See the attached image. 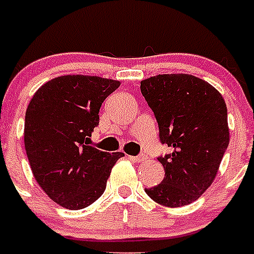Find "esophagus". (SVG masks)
I'll use <instances>...</instances> for the list:
<instances>
[{
    "instance_id": "34e87169",
    "label": "esophagus",
    "mask_w": 254,
    "mask_h": 254,
    "mask_svg": "<svg viewBox=\"0 0 254 254\" xmlns=\"http://www.w3.org/2000/svg\"><path fill=\"white\" fill-rule=\"evenodd\" d=\"M129 158H130L131 161H134V162H141L145 160L144 156H129Z\"/></svg>"
}]
</instances>
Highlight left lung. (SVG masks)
Listing matches in <instances>:
<instances>
[{
    "mask_svg": "<svg viewBox=\"0 0 254 254\" xmlns=\"http://www.w3.org/2000/svg\"><path fill=\"white\" fill-rule=\"evenodd\" d=\"M169 153L157 160L161 184L145 191L157 204L179 208L196 201L217 174L228 145V110L218 90L190 74H158L141 81Z\"/></svg>",
    "mask_w": 254,
    "mask_h": 254,
    "instance_id": "left-lung-1",
    "label": "left lung"
}]
</instances>
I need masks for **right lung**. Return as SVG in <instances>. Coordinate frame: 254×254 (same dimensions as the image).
Segmentation results:
<instances>
[{"label":"right lung","mask_w":254,"mask_h":254,"mask_svg":"<svg viewBox=\"0 0 254 254\" xmlns=\"http://www.w3.org/2000/svg\"><path fill=\"white\" fill-rule=\"evenodd\" d=\"M119 81L96 75H63L48 81L29 102L25 149L38 185L61 206L86 208L106 188L110 170L124 153L90 144L100 108Z\"/></svg>","instance_id":"right-lung-1"}]
</instances>
